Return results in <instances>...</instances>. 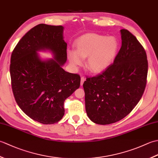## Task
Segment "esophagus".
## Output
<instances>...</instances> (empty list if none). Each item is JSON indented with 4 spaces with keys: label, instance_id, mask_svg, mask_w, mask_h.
<instances>
[{
    "label": "esophagus",
    "instance_id": "esophagus-1",
    "mask_svg": "<svg viewBox=\"0 0 158 158\" xmlns=\"http://www.w3.org/2000/svg\"><path fill=\"white\" fill-rule=\"evenodd\" d=\"M84 81H85L84 77H81V85H83V83H84Z\"/></svg>",
    "mask_w": 158,
    "mask_h": 158
}]
</instances>
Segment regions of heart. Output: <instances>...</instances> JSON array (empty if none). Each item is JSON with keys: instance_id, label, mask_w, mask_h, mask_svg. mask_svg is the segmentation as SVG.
Wrapping results in <instances>:
<instances>
[{"instance_id": "1", "label": "heart", "mask_w": 158, "mask_h": 158, "mask_svg": "<svg viewBox=\"0 0 158 158\" xmlns=\"http://www.w3.org/2000/svg\"><path fill=\"white\" fill-rule=\"evenodd\" d=\"M118 46L114 36L86 34L76 41V51L68 50L67 57L74 66L81 65L82 60L87 58L86 69L92 73L99 74L105 71L115 59Z\"/></svg>"}]
</instances>
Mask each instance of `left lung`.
I'll use <instances>...</instances> for the list:
<instances>
[{"instance_id": "obj_1", "label": "left lung", "mask_w": 158, "mask_h": 158, "mask_svg": "<svg viewBox=\"0 0 158 158\" xmlns=\"http://www.w3.org/2000/svg\"><path fill=\"white\" fill-rule=\"evenodd\" d=\"M122 47L105 71L83 83L87 115L94 123L118 122L132 111L145 91L148 62L143 46L132 33L120 31Z\"/></svg>"}]
</instances>
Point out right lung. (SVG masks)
<instances>
[{"mask_svg":"<svg viewBox=\"0 0 158 158\" xmlns=\"http://www.w3.org/2000/svg\"><path fill=\"white\" fill-rule=\"evenodd\" d=\"M63 32L62 26L40 23L20 39L11 57L15 101L26 115L43 124L62 119L64 102L80 86V76L62 69L67 60ZM46 51L53 59L41 58L38 52Z\"/></svg>","mask_w":158,"mask_h":158,"instance_id":"right-lung-1","label":"right lung"}]
</instances>
